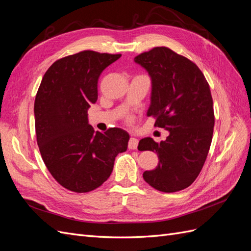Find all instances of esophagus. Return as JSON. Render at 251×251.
Returning a JSON list of instances; mask_svg holds the SVG:
<instances>
[{
  "label": "esophagus",
  "instance_id": "34e87169",
  "mask_svg": "<svg viewBox=\"0 0 251 251\" xmlns=\"http://www.w3.org/2000/svg\"><path fill=\"white\" fill-rule=\"evenodd\" d=\"M137 146H138V139L131 137L130 140H128V149L136 150L137 149Z\"/></svg>",
  "mask_w": 251,
  "mask_h": 251
}]
</instances>
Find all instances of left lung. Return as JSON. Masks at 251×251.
<instances>
[{
    "instance_id": "8db88e82",
    "label": "left lung",
    "mask_w": 251,
    "mask_h": 251,
    "mask_svg": "<svg viewBox=\"0 0 251 251\" xmlns=\"http://www.w3.org/2000/svg\"><path fill=\"white\" fill-rule=\"evenodd\" d=\"M134 60L151 79L148 116L170 132L161 142L139 141V151H156L159 158L143 179L163 193L182 191L199 176L210 148L215 114L209 85L198 66L170 48L155 47Z\"/></svg>"
}]
</instances>
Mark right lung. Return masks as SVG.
Segmentation results:
<instances>
[{
	"instance_id": "obj_1",
	"label": "right lung",
	"mask_w": 251,
	"mask_h": 251,
	"mask_svg": "<svg viewBox=\"0 0 251 251\" xmlns=\"http://www.w3.org/2000/svg\"><path fill=\"white\" fill-rule=\"evenodd\" d=\"M121 54L85 50L57 59L45 73L34 101L35 134L43 160L58 183L88 193L110 177L130 139L119 127L95 132L88 109L97 100L101 72Z\"/></svg>"
}]
</instances>
